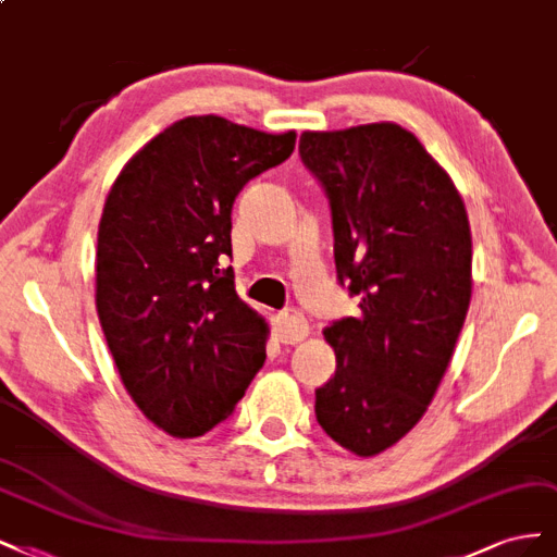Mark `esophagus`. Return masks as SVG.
<instances>
[{"instance_id": "obj_1", "label": "esophagus", "mask_w": 557, "mask_h": 557, "mask_svg": "<svg viewBox=\"0 0 557 557\" xmlns=\"http://www.w3.org/2000/svg\"><path fill=\"white\" fill-rule=\"evenodd\" d=\"M273 333L284 345H296L300 339L310 333L308 321L305 317L296 310H284L275 317V324H273Z\"/></svg>"}]
</instances>
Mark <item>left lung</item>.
Here are the masks:
<instances>
[{"instance_id":"1","label":"left lung","mask_w":557,"mask_h":557,"mask_svg":"<svg viewBox=\"0 0 557 557\" xmlns=\"http://www.w3.org/2000/svg\"><path fill=\"white\" fill-rule=\"evenodd\" d=\"M298 152L329 199L337 282L361 300L324 331L337 368L314 391V414L368 458L419 423L451 361L472 296L468 212L393 122L305 132Z\"/></svg>"}]
</instances>
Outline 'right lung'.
I'll return each instance as SVG.
<instances>
[{
    "mask_svg": "<svg viewBox=\"0 0 557 557\" xmlns=\"http://www.w3.org/2000/svg\"><path fill=\"white\" fill-rule=\"evenodd\" d=\"M296 132L185 117L122 169L97 238V312L122 384L169 435L233 414L265 361V321L233 289L231 208L289 159Z\"/></svg>",
    "mask_w": 557,
    "mask_h": 557,
    "instance_id": "obj_1",
    "label": "right lung"
}]
</instances>
